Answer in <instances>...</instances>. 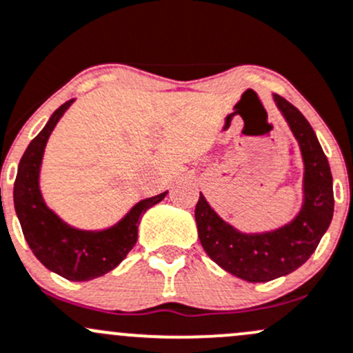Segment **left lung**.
I'll list each match as a JSON object with an SVG mask.
<instances>
[{"mask_svg": "<svg viewBox=\"0 0 353 353\" xmlns=\"http://www.w3.org/2000/svg\"><path fill=\"white\" fill-rule=\"evenodd\" d=\"M304 161V205L289 225L267 233L245 235L226 225L199 194L194 218L199 242L221 269L248 283L288 276L311 257L333 216V179L328 159L313 128L296 106L274 94Z\"/></svg>", "mask_w": 353, "mask_h": 353, "instance_id": "left-lung-1", "label": "left lung"}]
</instances>
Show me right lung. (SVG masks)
<instances>
[{"label":"right lung","instance_id":"1","mask_svg":"<svg viewBox=\"0 0 353 353\" xmlns=\"http://www.w3.org/2000/svg\"><path fill=\"white\" fill-rule=\"evenodd\" d=\"M72 99L54 111L46 128L30 142L18 165L13 199L21 232L33 255L47 269L69 281H89L105 276L120 264L137 243L139 223L148 208L161 203L167 191L143 199L113 228L83 232L70 228L46 206L39 189V170L43 148L52 130Z\"/></svg>","mask_w":353,"mask_h":353}]
</instances>
